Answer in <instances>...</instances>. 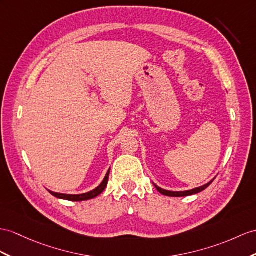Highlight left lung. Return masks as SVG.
Masks as SVG:
<instances>
[{"instance_id": "left-lung-1", "label": "left lung", "mask_w": 256, "mask_h": 256, "mask_svg": "<svg viewBox=\"0 0 256 256\" xmlns=\"http://www.w3.org/2000/svg\"><path fill=\"white\" fill-rule=\"evenodd\" d=\"M213 182H214V179L212 180V182H210L208 184H204L202 186H198V188H196V189L189 190V191H167V190H164V189L160 188V186H158L156 184H154V186H155V188L158 189V191L160 193H162V194H164V196H192V194H196V193L205 190Z\"/></svg>"}]
</instances>
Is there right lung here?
I'll use <instances>...</instances> for the list:
<instances>
[{
	"instance_id": "1",
	"label": "right lung",
	"mask_w": 256,
	"mask_h": 256,
	"mask_svg": "<svg viewBox=\"0 0 256 256\" xmlns=\"http://www.w3.org/2000/svg\"><path fill=\"white\" fill-rule=\"evenodd\" d=\"M108 176H110V170L108 172L106 176H105L102 184H100L98 188H96L94 190H92L88 193H84V194H63V193H56V192H52V191H48V192L56 198H63V200H68V201H76L77 202V201L91 200V198H94L96 196L101 194V193L104 191V189L106 188L108 182Z\"/></svg>"
}]
</instances>
